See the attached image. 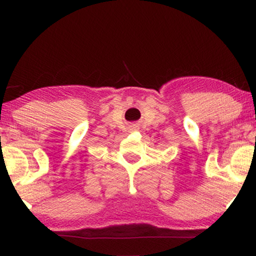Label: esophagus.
<instances>
[{
    "label": "esophagus",
    "mask_w": 256,
    "mask_h": 256,
    "mask_svg": "<svg viewBox=\"0 0 256 256\" xmlns=\"http://www.w3.org/2000/svg\"><path fill=\"white\" fill-rule=\"evenodd\" d=\"M132 129H136V126L132 124Z\"/></svg>",
    "instance_id": "esophagus-1"
}]
</instances>
